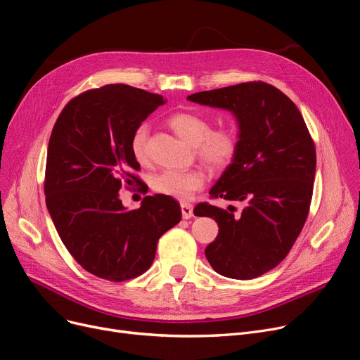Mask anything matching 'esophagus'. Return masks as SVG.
I'll return each mask as SVG.
<instances>
[{
    "label": "esophagus",
    "instance_id": "obj_1",
    "mask_svg": "<svg viewBox=\"0 0 360 360\" xmlns=\"http://www.w3.org/2000/svg\"><path fill=\"white\" fill-rule=\"evenodd\" d=\"M181 210H182V217L184 219H190L194 214L193 206L190 205V202H181Z\"/></svg>",
    "mask_w": 360,
    "mask_h": 360
}]
</instances>
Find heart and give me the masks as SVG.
Segmentation results:
<instances>
[{"label":"heart","mask_w":360,"mask_h":360,"mask_svg":"<svg viewBox=\"0 0 360 360\" xmlns=\"http://www.w3.org/2000/svg\"><path fill=\"white\" fill-rule=\"evenodd\" d=\"M170 128L174 129L184 141L197 146L198 158L210 167L221 169L228 166L238 150V136L231 128H219L212 131V124L206 116L193 112H178L169 119ZM148 127L139 124L131 138V153L138 163H146ZM206 176L200 169L190 170H163L151 181L154 191L163 195L188 200L193 194L205 186Z\"/></svg>","instance_id":"obj_1"}]
</instances>
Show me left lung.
<instances>
[{"label":"left lung","instance_id":"8db88e82","mask_svg":"<svg viewBox=\"0 0 360 360\" xmlns=\"http://www.w3.org/2000/svg\"><path fill=\"white\" fill-rule=\"evenodd\" d=\"M186 98L224 108L238 124L237 154L210 195L243 207L236 213L233 206H195V216L219 225L206 257L226 278L260 276L285 259L303 229L314 193L315 144L297 105L269 84L245 82Z\"/></svg>","mask_w":360,"mask_h":360}]
</instances>
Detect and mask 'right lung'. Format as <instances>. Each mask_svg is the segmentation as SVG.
I'll use <instances>...</instances> for the list:
<instances>
[{
  "instance_id": "1",
  "label": "right lung",
  "mask_w": 360,
  "mask_h": 360,
  "mask_svg": "<svg viewBox=\"0 0 360 360\" xmlns=\"http://www.w3.org/2000/svg\"><path fill=\"white\" fill-rule=\"evenodd\" d=\"M165 103L159 94L110 84L69 101L53 128L46 209L69 253L98 278L120 283L144 274L159 238L182 217L172 197L147 195L128 210L119 194L124 184L141 182L134 175L132 134Z\"/></svg>"
}]
</instances>
